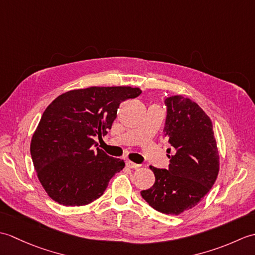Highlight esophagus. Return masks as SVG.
Returning <instances> with one entry per match:
<instances>
[{"label":"esophagus","instance_id":"obj_1","mask_svg":"<svg viewBox=\"0 0 255 255\" xmlns=\"http://www.w3.org/2000/svg\"><path fill=\"white\" fill-rule=\"evenodd\" d=\"M126 166L130 167V169H138V167L140 166V164L133 163V162H131V161H127V162H126Z\"/></svg>","mask_w":255,"mask_h":255}]
</instances>
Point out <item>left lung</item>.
<instances>
[{
	"mask_svg": "<svg viewBox=\"0 0 255 255\" xmlns=\"http://www.w3.org/2000/svg\"><path fill=\"white\" fill-rule=\"evenodd\" d=\"M164 104L163 131L174 153L167 154V170L150 165L155 182L141 191V196L162 214L180 215L195 207L213 187L219 172V154L213 124L196 103L175 95L166 97Z\"/></svg>",
	"mask_w": 255,
	"mask_h": 255,
	"instance_id": "left-lung-1",
	"label": "left lung"
}]
</instances>
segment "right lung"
Listing matches in <instances>:
<instances>
[{
	"instance_id": "add662e5",
	"label": "right lung",
	"mask_w": 255,
	"mask_h": 255,
	"mask_svg": "<svg viewBox=\"0 0 255 255\" xmlns=\"http://www.w3.org/2000/svg\"><path fill=\"white\" fill-rule=\"evenodd\" d=\"M141 94L130 86H92L59 95L42 114L31 138L37 176L51 199L84 206L104 194L125 162L96 148L117 116L121 103Z\"/></svg>"
}]
</instances>
